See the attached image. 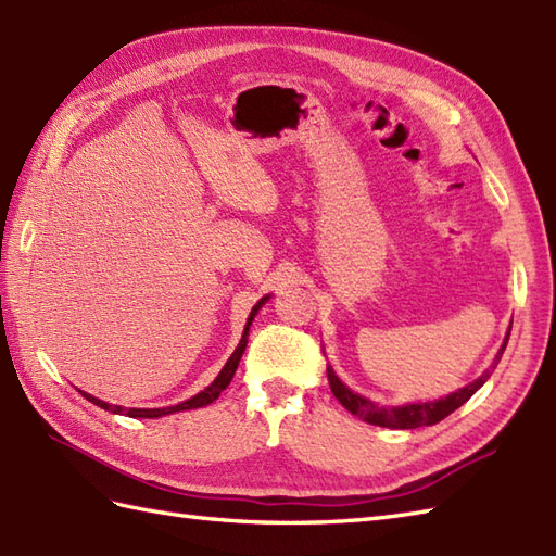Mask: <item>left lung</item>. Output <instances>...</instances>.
<instances>
[{"label":"left lung","instance_id":"obj_1","mask_svg":"<svg viewBox=\"0 0 556 556\" xmlns=\"http://www.w3.org/2000/svg\"><path fill=\"white\" fill-rule=\"evenodd\" d=\"M509 330H511V328H509ZM507 340H509V334L505 337V344L500 346V354L495 356L493 368L497 365L500 356H503V351H505V346H507ZM493 368L485 370L477 382L467 384L465 389H459V391H455V394L445 396V399H441V401L408 403V405H396V408H384V405H377V403H372V401H368V399H363V396L354 394V391L346 389V387L340 382V377H337V375L332 372L330 365H328V382H330V389H332L334 399L340 401L351 415H356V417L365 419V422L377 425V427H389V429H417V427L437 425V422H441L443 417H448L451 413H455V410L459 408V405L467 403L473 394H477L479 387H483V382L491 377Z\"/></svg>","mask_w":556,"mask_h":556}]
</instances>
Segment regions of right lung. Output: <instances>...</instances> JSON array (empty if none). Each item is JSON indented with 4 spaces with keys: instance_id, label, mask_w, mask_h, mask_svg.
<instances>
[{
    "instance_id": "obj_1",
    "label": "right lung",
    "mask_w": 556,
    "mask_h": 556,
    "mask_svg": "<svg viewBox=\"0 0 556 556\" xmlns=\"http://www.w3.org/2000/svg\"><path fill=\"white\" fill-rule=\"evenodd\" d=\"M266 300H268V296H264L262 302H256V306L252 308V314H250V318H248L245 332H242V340H240L238 349L233 351L231 358L226 361V365L222 368L219 377H216V380H214L205 391H200L198 396L188 399V401H184V403H179V405H169V408H129V410H127V408H122V405H108L105 401H99V399H93V396L85 394V391H83V396H85L87 401H91V403H97L99 408H103V410H111V413H117V415H129V417H162V415H169V413L191 410V408H202V405H210L212 401L219 399V394H222V391H224L228 384H231L233 375H236V368H238V363H240V356H242V351H245V346H248V332H250L252 318L256 316V311L262 308V304H264Z\"/></svg>"
}]
</instances>
